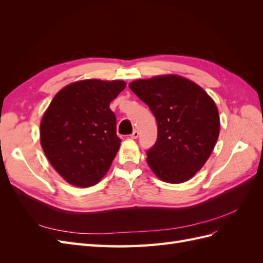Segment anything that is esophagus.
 <instances>
[{
    "label": "esophagus",
    "mask_w": 263,
    "mask_h": 263,
    "mask_svg": "<svg viewBox=\"0 0 263 263\" xmlns=\"http://www.w3.org/2000/svg\"><path fill=\"white\" fill-rule=\"evenodd\" d=\"M138 135H139V133H138L137 130H134V132L130 134V138L136 139V138H138Z\"/></svg>",
    "instance_id": "34e87169"
}]
</instances>
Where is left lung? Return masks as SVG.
Masks as SVG:
<instances>
[{
	"label": "left lung",
	"mask_w": 263,
	"mask_h": 263,
	"mask_svg": "<svg viewBox=\"0 0 263 263\" xmlns=\"http://www.w3.org/2000/svg\"><path fill=\"white\" fill-rule=\"evenodd\" d=\"M128 86L157 121V141L147 150L150 169L164 182L187 181L204 165L218 138L219 115L214 101L201 86L173 74Z\"/></svg>",
	"instance_id": "obj_1"
}]
</instances>
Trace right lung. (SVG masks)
<instances>
[{"mask_svg":"<svg viewBox=\"0 0 263 263\" xmlns=\"http://www.w3.org/2000/svg\"><path fill=\"white\" fill-rule=\"evenodd\" d=\"M124 81L84 80L54 95L41 123L42 147L49 162L70 184H97L109 169L121 139L109 104Z\"/></svg>","mask_w":263,"mask_h":263,"instance_id":"right-lung-1","label":"right lung"}]
</instances>
